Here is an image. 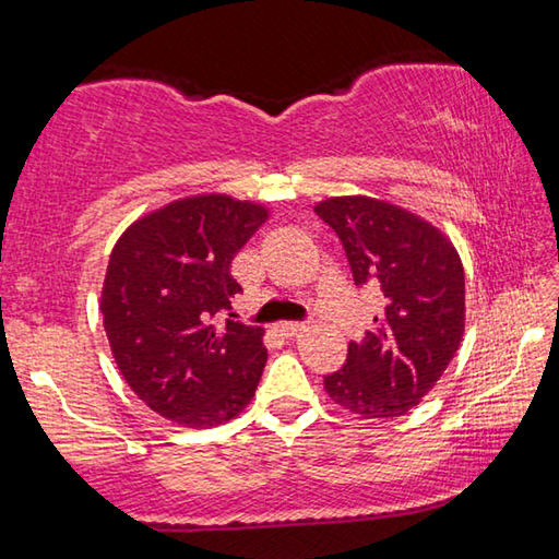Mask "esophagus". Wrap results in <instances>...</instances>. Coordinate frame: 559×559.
Segmentation results:
<instances>
[{
  "label": "esophagus",
  "instance_id": "34e87169",
  "mask_svg": "<svg viewBox=\"0 0 559 559\" xmlns=\"http://www.w3.org/2000/svg\"><path fill=\"white\" fill-rule=\"evenodd\" d=\"M276 330H278L281 335H286V337H296L300 330H302V323H290V320H283V323L276 325Z\"/></svg>",
  "mask_w": 559,
  "mask_h": 559
}]
</instances>
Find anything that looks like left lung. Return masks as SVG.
<instances>
[{"label": "left lung", "mask_w": 559, "mask_h": 559, "mask_svg": "<svg viewBox=\"0 0 559 559\" xmlns=\"http://www.w3.org/2000/svg\"><path fill=\"white\" fill-rule=\"evenodd\" d=\"M343 241L355 286L382 293L374 318L347 359L325 377L337 406L365 419L402 416L421 402L456 355L466 283L453 243L421 216L372 197H333L316 206Z\"/></svg>", "instance_id": "left-lung-1"}]
</instances>
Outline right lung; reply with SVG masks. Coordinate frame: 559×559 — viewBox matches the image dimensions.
<instances>
[{
	"label": "right lung",
	"instance_id": "obj_1",
	"mask_svg": "<svg viewBox=\"0 0 559 559\" xmlns=\"http://www.w3.org/2000/svg\"><path fill=\"white\" fill-rule=\"evenodd\" d=\"M266 219L261 204L187 197L130 224L110 253L100 313L112 357L130 390L179 427H219L257 392L269 353L263 328L231 320V261Z\"/></svg>",
	"mask_w": 559,
	"mask_h": 559
}]
</instances>
